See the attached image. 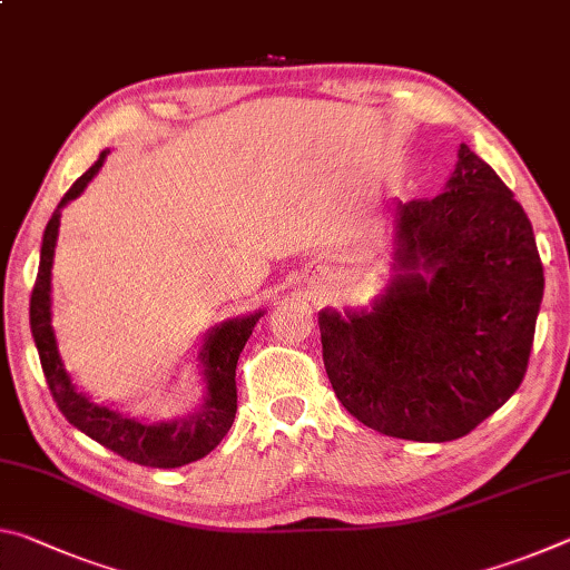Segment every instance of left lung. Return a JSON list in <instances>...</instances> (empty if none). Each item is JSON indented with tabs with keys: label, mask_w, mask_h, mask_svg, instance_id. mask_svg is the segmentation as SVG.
<instances>
[{
	"label": "left lung",
	"mask_w": 570,
	"mask_h": 570,
	"mask_svg": "<svg viewBox=\"0 0 570 570\" xmlns=\"http://www.w3.org/2000/svg\"><path fill=\"white\" fill-rule=\"evenodd\" d=\"M394 268L370 312L320 314L324 370L366 428L458 440L525 377L546 284L533 226L462 142L440 196L397 204Z\"/></svg>",
	"instance_id": "1"
}]
</instances>
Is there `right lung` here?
I'll return each mask as SVG.
<instances>
[{
    "label": "right lung",
    "mask_w": 570,
    "mask_h": 570,
    "mask_svg": "<svg viewBox=\"0 0 570 570\" xmlns=\"http://www.w3.org/2000/svg\"><path fill=\"white\" fill-rule=\"evenodd\" d=\"M105 156H108V150H102L100 158L95 160V166L90 170H85L82 176L72 183V188L65 193L60 206H57L50 224L45 228L40 272H37V282L30 298L32 336L37 352H40L47 387H50L52 400L57 402V407H60L67 422L75 424L77 430L85 432V435L92 438L95 442H100L102 448L112 450L115 455L138 462V465L180 468L188 465V462L206 458L208 452L226 438L230 424H234L236 364L262 312L248 314L244 320L224 322L206 336V344L204 350H200L198 360L204 364V380L208 392L204 407L196 414H190L188 420L140 422L135 417H125L122 412L102 407V404L85 397L82 392H77L70 374L65 372L52 332V258L57 234H60V208L80 196L85 186L95 178V173L102 168Z\"/></svg>",
    "instance_id": "right-lung-1"
}]
</instances>
